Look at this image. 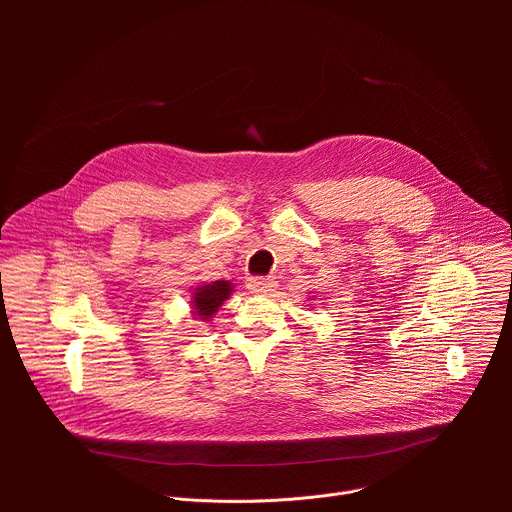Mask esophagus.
Instances as JSON below:
<instances>
[{"mask_svg":"<svg viewBox=\"0 0 512 512\" xmlns=\"http://www.w3.org/2000/svg\"><path fill=\"white\" fill-rule=\"evenodd\" d=\"M247 287L253 291V294H271V291H275L277 283L271 277H251Z\"/></svg>","mask_w":512,"mask_h":512,"instance_id":"34e87169","label":"esophagus"}]
</instances>
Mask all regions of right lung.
Here are the masks:
<instances>
[{"label":"right lung","instance_id":"obj_1","mask_svg":"<svg viewBox=\"0 0 512 512\" xmlns=\"http://www.w3.org/2000/svg\"><path fill=\"white\" fill-rule=\"evenodd\" d=\"M231 291H233V283L225 281V279H218V281L196 287L192 302H190L194 316H198L200 320L212 318L218 312V308L223 306V302L229 300Z\"/></svg>","mask_w":512,"mask_h":512}]
</instances>
